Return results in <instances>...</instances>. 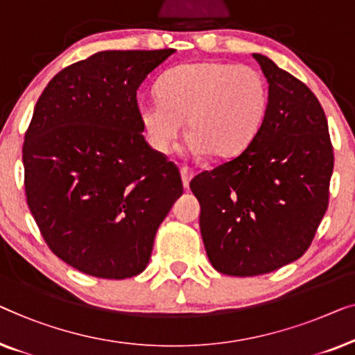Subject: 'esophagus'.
Returning <instances> with one entry per match:
<instances>
[{
    "instance_id": "esophagus-1",
    "label": "esophagus",
    "mask_w": 355,
    "mask_h": 355,
    "mask_svg": "<svg viewBox=\"0 0 355 355\" xmlns=\"http://www.w3.org/2000/svg\"><path fill=\"white\" fill-rule=\"evenodd\" d=\"M180 173H182V180H183V187L184 188H188V184H189V180L193 178V175H194V172L191 171V168L189 167H187V166H183L182 168H180Z\"/></svg>"
}]
</instances>
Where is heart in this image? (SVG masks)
<instances>
[{
	"label": "heart",
	"instance_id": "b5f03b06",
	"mask_svg": "<svg viewBox=\"0 0 355 355\" xmlns=\"http://www.w3.org/2000/svg\"><path fill=\"white\" fill-rule=\"evenodd\" d=\"M159 96L138 104L149 144L168 154L188 121L189 148L214 157H233L261 132L270 89L257 69L230 62H191L167 71Z\"/></svg>",
	"mask_w": 355,
	"mask_h": 355
}]
</instances>
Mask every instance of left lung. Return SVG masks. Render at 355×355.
I'll list each match as a JSON object with an SVG mask.
<instances>
[{"label":"left lung","instance_id":"obj_1","mask_svg":"<svg viewBox=\"0 0 355 355\" xmlns=\"http://www.w3.org/2000/svg\"><path fill=\"white\" fill-rule=\"evenodd\" d=\"M252 56L270 89L261 132L189 182L209 261L232 277L270 273L307 251L327 212L334 164L315 94L268 58Z\"/></svg>","mask_w":355,"mask_h":355}]
</instances>
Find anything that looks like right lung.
Masks as SVG:
<instances>
[{
  "instance_id": "right-lung-1",
  "label": "right lung",
  "mask_w": 355,
  "mask_h": 355,
  "mask_svg": "<svg viewBox=\"0 0 355 355\" xmlns=\"http://www.w3.org/2000/svg\"><path fill=\"white\" fill-rule=\"evenodd\" d=\"M173 49L101 51L51 78L22 146L30 212L48 248L87 275L141 273L182 196L175 164L143 137L137 89Z\"/></svg>"
}]
</instances>
